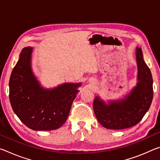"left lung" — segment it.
Returning a JSON list of instances; mask_svg holds the SVG:
<instances>
[{"label": "left lung", "instance_id": "obj_1", "mask_svg": "<svg viewBox=\"0 0 160 160\" xmlns=\"http://www.w3.org/2000/svg\"><path fill=\"white\" fill-rule=\"evenodd\" d=\"M137 83L124 97L106 102L96 96L93 109L97 120L107 129L120 130L134 126L150 109L153 98L152 77L144 61L141 48L136 47Z\"/></svg>", "mask_w": 160, "mask_h": 160}]
</instances>
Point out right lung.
Masks as SVG:
<instances>
[{
  "label": "right lung",
  "mask_w": 160,
  "mask_h": 160,
  "mask_svg": "<svg viewBox=\"0 0 160 160\" xmlns=\"http://www.w3.org/2000/svg\"><path fill=\"white\" fill-rule=\"evenodd\" d=\"M33 48L25 47L11 72L9 97L13 112L34 131H52L67 120L81 82H65L53 88L43 87L32 67Z\"/></svg>",
  "instance_id": "add662e5"
}]
</instances>
